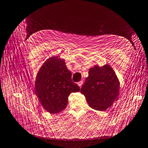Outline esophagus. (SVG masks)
Masks as SVG:
<instances>
[{
  "instance_id": "obj_1",
  "label": "esophagus",
  "mask_w": 148,
  "mask_h": 148,
  "mask_svg": "<svg viewBox=\"0 0 148 148\" xmlns=\"http://www.w3.org/2000/svg\"><path fill=\"white\" fill-rule=\"evenodd\" d=\"M82 84H83V82L82 81H79V82H77V85L81 87V86H82Z\"/></svg>"
}]
</instances>
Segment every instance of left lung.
Wrapping results in <instances>:
<instances>
[{"label":"left lung","instance_id":"obj_1","mask_svg":"<svg viewBox=\"0 0 148 148\" xmlns=\"http://www.w3.org/2000/svg\"><path fill=\"white\" fill-rule=\"evenodd\" d=\"M120 81L115 71L108 64L95 65L88 71V76L81 92L90 108L105 111L116 101L120 95Z\"/></svg>","mask_w":148,"mask_h":148}]
</instances>
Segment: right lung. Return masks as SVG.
Here are the masks:
<instances>
[{"mask_svg": "<svg viewBox=\"0 0 148 148\" xmlns=\"http://www.w3.org/2000/svg\"><path fill=\"white\" fill-rule=\"evenodd\" d=\"M72 73L65 61L54 56L47 59L36 74L35 92L42 107L49 113H58L64 110L68 97L80 88L72 82Z\"/></svg>", "mask_w": 148, "mask_h": 148, "instance_id": "obj_1", "label": "right lung"}]
</instances>
